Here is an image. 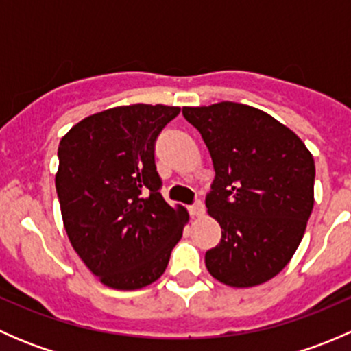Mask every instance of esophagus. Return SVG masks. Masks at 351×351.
<instances>
[{"mask_svg":"<svg viewBox=\"0 0 351 351\" xmlns=\"http://www.w3.org/2000/svg\"><path fill=\"white\" fill-rule=\"evenodd\" d=\"M189 210H190V214L193 215V217H200V215L204 214V212H205V207H204V204H202L200 200H197L195 204L190 205Z\"/></svg>","mask_w":351,"mask_h":351,"instance_id":"esophagus-1","label":"esophagus"}]
</instances>
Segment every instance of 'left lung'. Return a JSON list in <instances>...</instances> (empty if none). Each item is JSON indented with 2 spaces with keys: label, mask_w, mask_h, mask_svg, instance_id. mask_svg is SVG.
I'll list each match as a JSON object with an SVG mask.
<instances>
[{
  "label": "left lung",
  "mask_w": 351,
  "mask_h": 351,
  "mask_svg": "<svg viewBox=\"0 0 351 351\" xmlns=\"http://www.w3.org/2000/svg\"><path fill=\"white\" fill-rule=\"evenodd\" d=\"M183 117L200 132L215 171L205 205L222 238L205 253V267L229 287L265 284L284 270L306 232L313 154L289 127L250 105L183 107Z\"/></svg>",
  "instance_id": "8db88e82"
}]
</instances>
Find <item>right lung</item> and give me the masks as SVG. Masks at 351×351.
<instances>
[{
  "mask_svg": "<svg viewBox=\"0 0 351 351\" xmlns=\"http://www.w3.org/2000/svg\"><path fill=\"white\" fill-rule=\"evenodd\" d=\"M180 107L136 104L77 122L59 143L56 190L77 256L117 290H136L165 274L189 222L185 207L159 193V132Z\"/></svg>",
  "mask_w": 351,
  "mask_h": 351,
  "instance_id": "add662e5",
  "label": "right lung"
}]
</instances>
